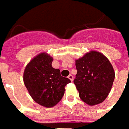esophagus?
I'll return each instance as SVG.
<instances>
[{
    "instance_id": "34e87169",
    "label": "esophagus",
    "mask_w": 129,
    "mask_h": 129,
    "mask_svg": "<svg viewBox=\"0 0 129 129\" xmlns=\"http://www.w3.org/2000/svg\"><path fill=\"white\" fill-rule=\"evenodd\" d=\"M68 78L70 79L71 81H73V76L72 75H70L69 76H68Z\"/></svg>"
}]
</instances>
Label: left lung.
<instances>
[{
    "mask_svg": "<svg viewBox=\"0 0 129 129\" xmlns=\"http://www.w3.org/2000/svg\"><path fill=\"white\" fill-rule=\"evenodd\" d=\"M77 73L74 84L80 99L90 106L103 102L111 91L115 73L109 59L91 51L76 60Z\"/></svg>",
    "mask_w": 129,
    "mask_h": 129,
    "instance_id": "1",
    "label": "left lung"
}]
</instances>
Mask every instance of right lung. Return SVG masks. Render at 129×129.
Segmentation results:
<instances>
[{"instance_id":"right-lung-1","label":"right lung","mask_w":129,"mask_h":129,"mask_svg":"<svg viewBox=\"0 0 129 129\" xmlns=\"http://www.w3.org/2000/svg\"><path fill=\"white\" fill-rule=\"evenodd\" d=\"M52 57L41 53L33 59L24 71L23 81L35 102L45 107H52L62 99L64 87L70 79L61 76L60 70L52 66Z\"/></svg>"}]
</instances>
